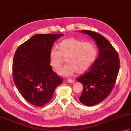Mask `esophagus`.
Segmentation results:
<instances>
[{"label": "esophagus", "mask_w": 131, "mask_h": 131, "mask_svg": "<svg viewBox=\"0 0 131 131\" xmlns=\"http://www.w3.org/2000/svg\"><path fill=\"white\" fill-rule=\"evenodd\" d=\"M68 82H69V83H71V84H74V83L75 81H74V80L69 79V80H68Z\"/></svg>", "instance_id": "1"}]
</instances>
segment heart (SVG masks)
Wrapping results in <instances>:
<instances>
[{"label": "heart", "mask_w": 131, "mask_h": 131, "mask_svg": "<svg viewBox=\"0 0 131 131\" xmlns=\"http://www.w3.org/2000/svg\"><path fill=\"white\" fill-rule=\"evenodd\" d=\"M59 50L51 49L49 54L50 65L54 69H61L66 59L67 64L58 72L64 77H70L75 72L85 73L94 63L97 57V51L93 43L84 42L75 38H68L59 44Z\"/></svg>", "instance_id": "heart-1"}]
</instances>
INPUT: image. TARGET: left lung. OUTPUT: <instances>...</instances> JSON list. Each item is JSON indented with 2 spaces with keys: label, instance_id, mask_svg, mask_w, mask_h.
I'll list each match as a JSON object with an SVG mask.
<instances>
[{
  "label": "left lung",
  "instance_id": "1",
  "mask_svg": "<svg viewBox=\"0 0 131 131\" xmlns=\"http://www.w3.org/2000/svg\"><path fill=\"white\" fill-rule=\"evenodd\" d=\"M81 32L91 37L99 49L96 61L87 72L76 79L84 87L79 98L80 102L90 106L101 103L111 93L119 71L120 59L117 52L103 35L90 30Z\"/></svg>",
  "mask_w": 131,
  "mask_h": 131
}]
</instances>
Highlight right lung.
I'll return each mask as SVG.
<instances>
[{
    "label": "right lung",
    "instance_id": "add662e5",
    "mask_svg": "<svg viewBox=\"0 0 131 131\" xmlns=\"http://www.w3.org/2000/svg\"><path fill=\"white\" fill-rule=\"evenodd\" d=\"M63 34H36L18 47L13 62L14 82L25 100L42 106L51 100L63 82L52 70L49 54L54 42Z\"/></svg>",
    "mask_w": 131,
    "mask_h": 131
}]
</instances>
